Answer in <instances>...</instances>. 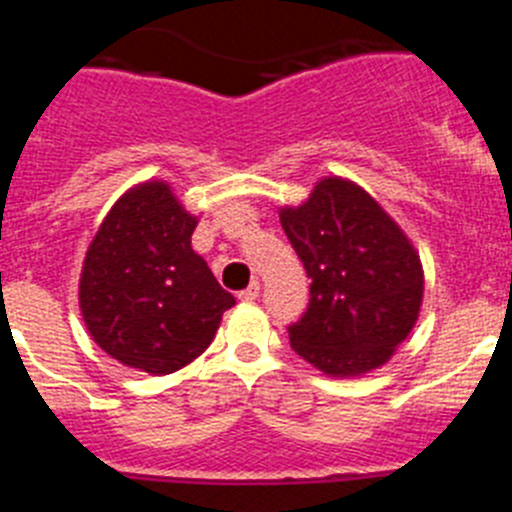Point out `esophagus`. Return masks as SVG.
Wrapping results in <instances>:
<instances>
[{
    "instance_id": "1",
    "label": "esophagus",
    "mask_w": 512,
    "mask_h": 512,
    "mask_svg": "<svg viewBox=\"0 0 512 512\" xmlns=\"http://www.w3.org/2000/svg\"><path fill=\"white\" fill-rule=\"evenodd\" d=\"M259 292H261V284L259 282H251L243 292H238V300L241 302H256L259 300Z\"/></svg>"
}]
</instances>
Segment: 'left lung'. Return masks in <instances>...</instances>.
I'll return each mask as SVG.
<instances>
[{
  "mask_svg": "<svg viewBox=\"0 0 512 512\" xmlns=\"http://www.w3.org/2000/svg\"><path fill=\"white\" fill-rule=\"evenodd\" d=\"M310 284V302L287 325L295 354L333 377L390 361L418 320L423 269L397 223L361 187L323 179L300 207L279 212Z\"/></svg>",
  "mask_w": 512,
  "mask_h": 512,
  "instance_id": "left-lung-1",
  "label": "left lung"
}]
</instances>
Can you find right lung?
<instances>
[{
	"instance_id": "right-lung-1",
	"label": "right lung",
	"mask_w": 512,
	"mask_h": 512,
	"mask_svg": "<svg viewBox=\"0 0 512 512\" xmlns=\"http://www.w3.org/2000/svg\"><path fill=\"white\" fill-rule=\"evenodd\" d=\"M197 217L164 182L122 194L84 259L79 305L102 351L148 374H171L210 346L235 297L192 251Z\"/></svg>"
}]
</instances>
